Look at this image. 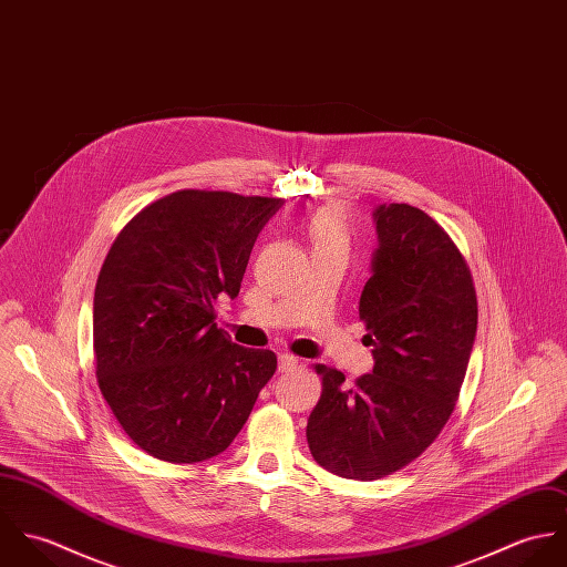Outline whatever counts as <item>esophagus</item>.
I'll list each match as a JSON object with an SVG mask.
<instances>
[{
	"mask_svg": "<svg viewBox=\"0 0 567 567\" xmlns=\"http://www.w3.org/2000/svg\"><path fill=\"white\" fill-rule=\"evenodd\" d=\"M299 367V360L295 358V355H290V353H279V371L281 373H290V371H295Z\"/></svg>",
	"mask_w": 567,
	"mask_h": 567,
	"instance_id": "obj_1",
	"label": "esophagus"
}]
</instances>
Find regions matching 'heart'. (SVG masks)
Returning <instances> with one entry per match:
<instances>
[{"mask_svg":"<svg viewBox=\"0 0 567 567\" xmlns=\"http://www.w3.org/2000/svg\"><path fill=\"white\" fill-rule=\"evenodd\" d=\"M310 236L315 246L323 244H342L347 246V227L342 214L336 207H327L319 212L310 225Z\"/></svg>","mask_w":567,"mask_h":567,"instance_id":"b5f03b06","label":"heart"}]
</instances>
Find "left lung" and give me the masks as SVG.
I'll return each mask as SVG.
<instances>
[{
    "mask_svg": "<svg viewBox=\"0 0 567 567\" xmlns=\"http://www.w3.org/2000/svg\"><path fill=\"white\" fill-rule=\"evenodd\" d=\"M373 223L360 319L375 367L349 384L317 364L323 395L306 430L315 461L351 481L384 478L430 447L458 400L478 324L472 272L427 214L384 203Z\"/></svg>",
    "mask_w": 567,
    "mask_h": 567,
    "instance_id": "left-lung-1",
    "label": "left lung"
}]
</instances>
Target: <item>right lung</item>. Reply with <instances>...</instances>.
<instances>
[{
    "mask_svg": "<svg viewBox=\"0 0 567 567\" xmlns=\"http://www.w3.org/2000/svg\"><path fill=\"white\" fill-rule=\"evenodd\" d=\"M281 198L183 189L140 212L95 284L100 391L137 447L167 463L225 452L277 369L216 327L214 301L238 297L244 270Z\"/></svg>",
    "mask_w": 567,
    "mask_h": 567,
    "instance_id": "1",
    "label": "right lung"
}]
</instances>
